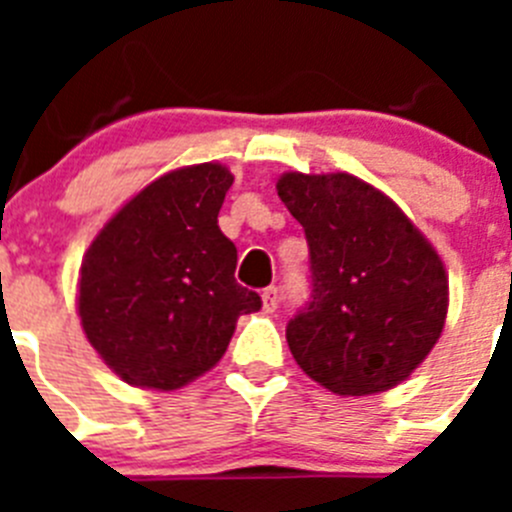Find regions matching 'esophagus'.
Returning <instances> with one entry per match:
<instances>
[{
    "label": "esophagus",
    "instance_id": "obj_1",
    "mask_svg": "<svg viewBox=\"0 0 512 512\" xmlns=\"http://www.w3.org/2000/svg\"><path fill=\"white\" fill-rule=\"evenodd\" d=\"M261 302H264V312H274L279 307V289L277 287H266L261 292Z\"/></svg>",
    "mask_w": 512,
    "mask_h": 512
}]
</instances>
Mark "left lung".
Returning a JSON list of instances; mask_svg holds the SVG:
<instances>
[{
  "instance_id": "1",
  "label": "left lung",
  "mask_w": 512,
  "mask_h": 512,
  "mask_svg": "<svg viewBox=\"0 0 512 512\" xmlns=\"http://www.w3.org/2000/svg\"><path fill=\"white\" fill-rule=\"evenodd\" d=\"M277 192L310 246V302L287 325L302 372L343 397L405 382L446 323L436 248L387 194L343 171H289Z\"/></svg>"
}]
</instances>
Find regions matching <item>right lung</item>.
Segmentation results:
<instances>
[{
	"mask_svg": "<svg viewBox=\"0 0 512 512\" xmlns=\"http://www.w3.org/2000/svg\"><path fill=\"white\" fill-rule=\"evenodd\" d=\"M233 174L169 171L140 189L84 253L79 318L104 364L133 387L171 392L223 359L261 297L235 282L238 251L217 225Z\"/></svg>",
	"mask_w": 512,
	"mask_h": 512,
	"instance_id": "right-lung-1",
	"label": "right lung"
}]
</instances>
